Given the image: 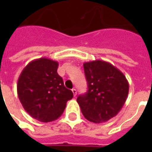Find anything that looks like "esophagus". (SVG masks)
Masks as SVG:
<instances>
[{
  "label": "esophagus",
  "mask_w": 152,
  "mask_h": 152,
  "mask_svg": "<svg viewBox=\"0 0 152 152\" xmlns=\"http://www.w3.org/2000/svg\"><path fill=\"white\" fill-rule=\"evenodd\" d=\"M72 91L73 95H74V97H76V94H77V91H76V89H72Z\"/></svg>",
  "instance_id": "obj_1"
}]
</instances>
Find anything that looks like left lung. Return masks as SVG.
<instances>
[{
    "instance_id": "8db88e82",
    "label": "left lung",
    "mask_w": 152,
    "mask_h": 152,
    "mask_svg": "<svg viewBox=\"0 0 152 152\" xmlns=\"http://www.w3.org/2000/svg\"><path fill=\"white\" fill-rule=\"evenodd\" d=\"M88 90L76 101L88 121L102 123L115 116L129 94V83L120 70L111 63L95 60L84 63Z\"/></svg>"
}]
</instances>
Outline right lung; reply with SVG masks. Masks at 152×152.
I'll return each instance as SVG.
<instances>
[{"mask_svg":"<svg viewBox=\"0 0 152 152\" xmlns=\"http://www.w3.org/2000/svg\"><path fill=\"white\" fill-rule=\"evenodd\" d=\"M58 63L41 58L28 63L18 77V99L28 114L41 122H50L61 116L66 102L73 98L63 78L58 74Z\"/></svg>","mask_w":152,"mask_h":152,"instance_id":"obj_1","label":"right lung"}]
</instances>
